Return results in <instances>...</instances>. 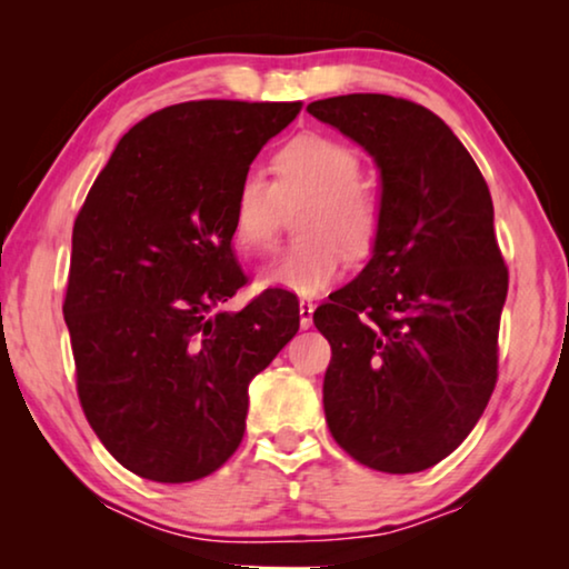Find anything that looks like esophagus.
I'll return each instance as SVG.
<instances>
[{"instance_id": "1", "label": "esophagus", "mask_w": 569, "mask_h": 569, "mask_svg": "<svg viewBox=\"0 0 569 569\" xmlns=\"http://www.w3.org/2000/svg\"><path fill=\"white\" fill-rule=\"evenodd\" d=\"M313 310H316L313 302L300 300V326L302 329H310V326H313Z\"/></svg>"}]
</instances>
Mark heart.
<instances>
[{
  "mask_svg": "<svg viewBox=\"0 0 569 569\" xmlns=\"http://www.w3.org/2000/svg\"><path fill=\"white\" fill-rule=\"evenodd\" d=\"M271 183L261 173L240 178L232 199L230 230L243 256L267 253L282 228L284 209L308 201L300 217L302 240L287 248L259 274V284L313 298L337 282L347 251L360 256L376 243L380 207L360 186V158L331 137L302 134L274 154Z\"/></svg>",
  "mask_w": 569,
  "mask_h": 569,
  "instance_id": "b5f03b06",
  "label": "heart"
}]
</instances>
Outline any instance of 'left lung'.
Returning a JSON list of instances; mask_svg holds the SVG:
<instances>
[{
  "label": "left lung",
  "instance_id": "1",
  "mask_svg": "<svg viewBox=\"0 0 569 569\" xmlns=\"http://www.w3.org/2000/svg\"><path fill=\"white\" fill-rule=\"evenodd\" d=\"M308 113L360 144L380 173L370 261L313 313L331 345L326 422L370 469L425 471L461 446L497 383L508 269L492 197L425 106L355 92Z\"/></svg>",
  "mask_w": 569,
  "mask_h": 569
}]
</instances>
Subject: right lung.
<instances>
[{
  "instance_id": "obj_1",
  "label": "right lung",
  "mask_w": 569,
  "mask_h": 569,
  "mask_svg": "<svg viewBox=\"0 0 569 569\" xmlns=\"http://www.w3.org/2000/svg\"><path fill=\"white\" fill-rule=\"evenodd\" d=\"M300 103L191 100L131 127L74 220L64 321L77 393L137 477L183 485L246 432L248 383L300 329L290 292L222 310L246 284L230 212L240 178Z\"/></svg>"
}]
</instances>
